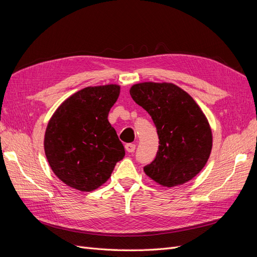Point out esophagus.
<instances>
[{
    "mask_svg": "<svg viewBox=\"0 0 257 257\" xmlns=\"http://www.w3.org/2000/svg\"><path fill=\"white\" fill-rule=\"evenodd\" d=\"M135 149H136V146H135L134 144H126V145H125V150H126L127 152H130V153L134 152Z\"/></svg>",
    "mask_w": 257,
    "mask_h": 257,
    "instance_id": "obj_1",
    "label": "esophagus"
}]
</instances>
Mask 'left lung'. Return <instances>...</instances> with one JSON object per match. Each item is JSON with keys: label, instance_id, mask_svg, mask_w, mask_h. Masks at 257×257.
Masks as SVG:
<instances>
[{"label": "left lung", "instance_id": "1", "mask_svg": "<svg viewBox=\"0 0 257 257\" xmlns=\"http://www.w3.org/2000/svg\"><path fill=\"white\" fill-rule=\"evenodd\" d=\"M130 94L157 126L159 150L144 167L148 177L165 188L190 181L206 165L212 149V132L193 97L170 82H141Z\"/></svg>", "mask_w": 257, "mask_h": 257}]
</instances>
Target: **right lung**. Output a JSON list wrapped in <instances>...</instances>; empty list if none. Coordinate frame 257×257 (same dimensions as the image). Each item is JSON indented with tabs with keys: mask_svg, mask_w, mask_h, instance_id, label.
<instances>
[{
	"mask_svg": "<svg viewBox=\"0 0 257 257\" xmlns=\"http://www.w3.org/2000/svg\"><path fill=\"white\" fill-rule=\"evenodd\" d=\"M119 94L118 84L87 87L66 98L50 118L44 139L46 158L54 175L71 188L96 190L125 155L108 121Z\"/></svg>",
	"mask_w": 257,
	"mask_h": 257,
	"instance_id": "1",
	"label": "right lung"
}]
</instances>
